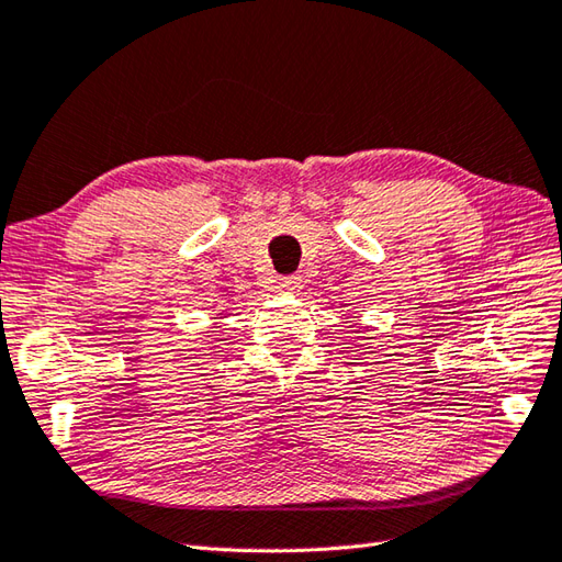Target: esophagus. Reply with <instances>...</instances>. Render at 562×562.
Listing matches in <instances>:
<instances>
[{
  "instance_id": "esophagus-1",
  "label": "esophagus",
  "mask_w": 562,
  "mask_h": 562,
  "mask_svg": "<svg viewBox=\"0 0 562 562\" xmlns=\"http://www.w3.org/2000/svg\"><path fill=\"white\" fill-rule=\"evenodd\" d=\"M277 289H279V291H295V289H301V277H281V279L277 281Z\"/></svg>"
}]
</instances>
